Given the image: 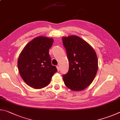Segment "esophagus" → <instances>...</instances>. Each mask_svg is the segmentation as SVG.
Wrapping results in <instances>:
<instances>
[{"instance_id":"1","label":"esophagus","mask_w":120,"mask_h":120,"mask_svg":"<svg viewBox=\"0 0 120 120\" xmlns=\"http://www.w3.org/2000/svg\"><path fill=\"white\" fill-rule=\"evenodd\" d=\"M56 68H57V71H60V66H56Z\"/></svg>"}]
</instances>
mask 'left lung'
Listing matches in <instances>:
<instances>
[{"label":"left lung","instance_id":"8db88e82","mask_svg":"<svg viewBox=\"0 0 120 120\" xmlns=\"http://www.w3.org/2000/svg\"><path fill=\"white\" fill-rule=\"evenodd\" d=\"M69 61V70L63 75L65 85L73 91L86 89L95 78L98 60L95 50L84 40L75 35L62 37Z\"/></svg>","mask_w":120,"mask_h":120}]
</instances>
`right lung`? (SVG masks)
<instances>
[{
    "label": "right lung",
    "instance_id": "add662e5",
    "mask_svg": "<svg viewBox=\"0 0 120 120\" xmlns=\"http://www.w3.org/2000/svg\"><path fill=\"white\" fill-rule=\"evenodd\" d=\"M53 39L44 36L35 38L27 44L18 60L21 77L27 85L36 89L49 84L57 70L51 63L49 49Z\"/></svg>",
    "mask_w": 120,
    "mask_h": 120
}]
</instances>
